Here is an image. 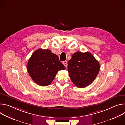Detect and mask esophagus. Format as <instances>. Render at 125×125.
Here are the masks:
<instances>
[{"label":"esophagus","mask_w":125,"mask_h":125,"mask_svg":"<svg viewBox=\"0 0 125 125\" xmlns=\"http://www.w3.org/2000/svg\"><path fill=\"white\" fill-rule=\"evenodd\" d=\"M63 65H64V66H65V67H67V62L66 61H64V62H63Z\"/></svg>","instance_id":"34e87169"}]
</instances>
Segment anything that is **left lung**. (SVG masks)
Here are the masks:
<instances>
[{
  "mask_svg": "<svg viewBox=\"0 0 125 125\" xmlns=\"http://www.w3.org/2000/svg\"><path fill=\"white\" fill-rule=\"evenodd\" d=\"M67 68L69 76L73 83L77 87L84 88L96 78L100 64L91 53L77 52L68 61Z\"/></svg>",
  "mask_w": 125,
  "mask_h": 125,
  "instance_id": "1",
  "label": "left lung"
}]
</instances>
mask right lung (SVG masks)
<instances>
[{
	"label": "right lung",
	"mask_w": 125,
	"mask_h": 125,
	"mask_svg": "<svg viewBox=\"0 0 125 125\" xmlns=\"http://www.w3.org/2000/svg\"><path fill=\"white\" fill-rule=\"evenodd\" d=\"M64 69L58 55L49 50L35 51L27 63L30 76L37 84L42 86L50 85L58 71Z\"/></svg>",
	"instance_id": "right-lung-1"
}]
</instances>
